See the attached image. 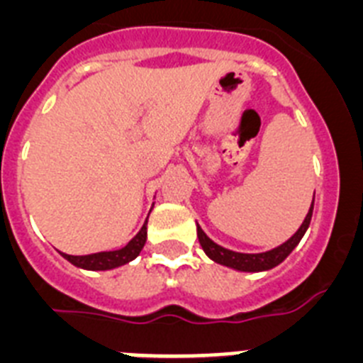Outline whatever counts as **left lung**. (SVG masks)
Returning a JSON list of instances; mask_svg holds the SVG:
<instances>
[{"label":"left lung","mask_w":363,"mask_h":363,"mask_svg":"<svg viewBox=\"0 0 363 363\" xmlns=\"http://www.w3.org/2000/svg\"><path fill=\"white\" fill-rule=\"evenodd\" d=\"M313 209H314V194L313 201H311V207L307 211L306 218L301 221V225L298 227L296 233L291 236L289 240H285L284 243H280L274 249H269V251L264 252H238V251H230V249H225V247L218 245L216 242L205 234V230L201 229L200 223H196V233L198 240H200V245L203 249V252L209 256L213 262L220 265H225V267L234 269V271L240 272H264L269 271V269H274L277 265H280L291 252L294 251V247L300 243V240L303 238V234L307 233L311 223V218H313Z\"/></svg>","instance_id":"left-lung-1"}]
</instances>
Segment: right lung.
<instances>
[{
    "mask_svg": "<svg viewBox=\"0 0 363 363\" xmlns=\"http://www.w3.org/2000/svg\"><path fill=\"white\" fill-rule=\"evenodd\" d=\"M154 207V203H152ZM147 242V220L142 225L140 233L130 240L129 243L116 251H101V252H92V255H83V256H72L65 255V252H60L67 262H70L72 265L79 269H85V271H111V269L121 267V265L129 264L134 258L140 256L143 245Z\"/></svg>",
    "mask_w": 363,
    "mask_h": 363,
    "instance_id": "obj_1",
    "label": "right lung"
}]
</instances>
